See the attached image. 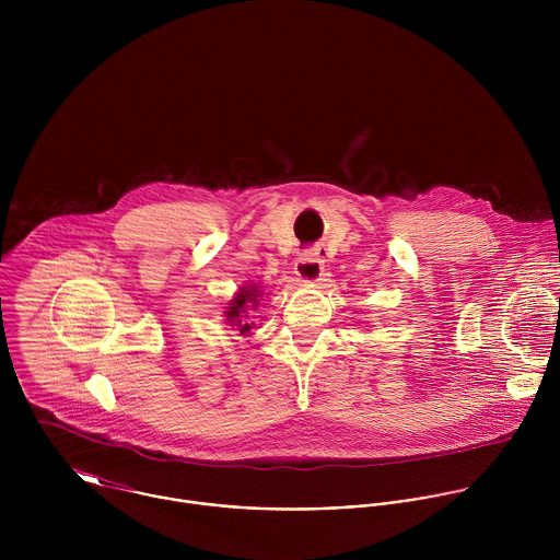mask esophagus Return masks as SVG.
<instances>
[{"label":"esophagus","mask_w":560,"mask_h":560,"mask_svg":"<svg viewBox=\"0 0 560 560\" xmlns=\"http://www.w3.org/2000/svg\"><path fill=\"white\" fill-rule=\"evenodd\" d=\"M295 273L304 282H315L323 276V258L319 252H304L295 260Z\"/></svg>","instance_id":"esophagus-1"}]
</instances>
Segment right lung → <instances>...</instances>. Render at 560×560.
<instances>
[{"instance_id": "right-lung-1", "label": "right lung", "mask_w": 560, "mask_h": 560, "mask_svg": "<svg viewBox=\"0 0 560 560\" xmlns=\"http://www.w3.org/2000/svg\"><path fill=\"white\" fill-rule=\"evenodd\" d=\"M256 291L254 289H243L240 295L231 302V308L226 311V317L231 323H235L237 327H240L241 334H245V331H249V323H245V320H241V315H245V304L247 302H256Z\"/></svg>"}]
</instances>
